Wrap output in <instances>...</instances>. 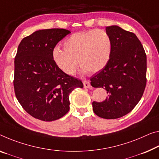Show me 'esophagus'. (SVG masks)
Returning a JSON list of instances; mask_svg holds the SVG:
<instances>
[{
	"instance_id": "obj_1",
	"label": "esophagus",
	"mask_w": 159,
	"mask_h": 159,
	"mask_svg": "<svg viewBox=\"0 0 159 159\" xmlns=\"http://www.w3.org/2000/svg\"><path fill=\"white\" fill-rule=\"evenodd\" d=\"M83 84H84V88L91 87V84H90V82L89 81H87V80H84V81H83Z\"/></svg>"
}]
</instances>
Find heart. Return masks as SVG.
Here are the masks:
<instances>
[{
    "instance_id": "1",
    "label": "heart",
    "mask_w": 159,
    "mask_h": 159,
    "mask_svg": "<svg viewBox=\"0 0 159 159\" xmlns=\"http://www.w3.org/2000/svg\"><path fill=\"white\" fill-rule=\"evenodd\" d=\"M64 49H54L52 57L56 65L68 75H74L79 62L82 73H96L107 65L111 57L110 36L103 30L79 32L67 38Z\"/></svg>"
}]
</instances>
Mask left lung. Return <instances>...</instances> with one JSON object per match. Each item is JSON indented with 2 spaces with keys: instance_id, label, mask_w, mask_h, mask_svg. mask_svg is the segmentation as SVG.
I'll list each match as a JSON object with an SVG mask.
<instances>
[{
  "instance_id": "1",
  "label": "left lung",
  "mask_w": 159,
  "mask_h": 159,
  "mask_svg": "<svg viewBox=\"0 0 159 159\" xmlns=\"http://www.w3.org/2000/svg\"><path fill=\"white\" fill-rule=\"evenodd\" d=\"M112 48L107 65L90 78L94 87L107 90L108 97L92 102L93 111L103 119L120 118L129 113L143 96L146 84V55L135 34L116 25L106 28Z\"/></svg>"
}]
</instances>
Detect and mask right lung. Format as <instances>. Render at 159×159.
Wrapping results in <instances>:
<instances>
[{"instance_id": "right-lung-1", "label": "right lung", "mask_w": 159, "mask_h": 159, "mask_svg": "<svg viewBox=\"0 0 159 159\" xmlns=\"http://www.w3.org/2000/svg\"><path fill=\"white\" fill-rule=\"evenodd\" d=\"M70 33L60 28L40 30L19 44L15 57V94L34 118L45 121L59 119L70 110V94L83 87L81 80L63 72L53 60L56 45Z\"/></svg>"}]
</instances>
